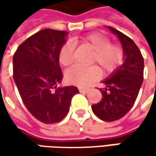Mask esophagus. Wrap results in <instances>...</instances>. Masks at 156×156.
Segmentation results:
<instances>
[{
  "label": "esophagus",
  "instance_id": "1",
  "mask_svg": "<svg viewBox=\"0 0 156 156\" xmlns=\"http://www.w3.org/2000/svg\"><path fill=\"white\" fill-rule=\"evenodd\" d=\"M78 90H79V92H80V93H87V92L88 91V89H87V88H83V87H79V88H78Z\"/></svg>",
  "mask_w": 156,
  "mask_h": 156
}]
</instances>
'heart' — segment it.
Here are the masks:
<instances>
[{"instance_id": "obj_1", "label": "heart", "mask_w": 156, "mask_h": 156, "mask_svg": "<svg viewBox=\"0 0 156 156\" xmlns=\"http://www.w3.org/2000/svg\"><path fill=\"white\" fill-rule=\"evenodd\" d=\"M75 43L87 45L94 50L91 63L98 64L103 71L114 70L123 60V49L119 46L111 44L108 37L100 33H91L75 40ZM75 43L66 41L59 49L58 60L63 66H69L74 61ZM99 71L97 67L73 66L65 74L66 80L78 87H87L98 77Z\"/></svg>"}]
</instances>
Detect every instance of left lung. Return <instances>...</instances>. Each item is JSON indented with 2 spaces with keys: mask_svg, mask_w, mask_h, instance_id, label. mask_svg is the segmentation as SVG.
I'll return each instance as SVG.
<instances>
[{
  "mask_svg": "<svg viewBox=\"0 0 156 156\" xmlns=\"http://www.w3.org/2000/svg\"><path fill=\"white\" fill-rule=\"evenodd\" d=\"M107 28L120 41L124 60L102 81L105 86L99 89L102 99L91 108L101 120L113 122L126 115L136 102L144 79V58L129 37L112 27Z\"/></svg>",
  "mask_w": 156,
  "mask_h": 156,
  "instance_id": "1",
  "label": "left lung"
}]
</instances>
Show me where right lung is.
Masks as SVG:
<instances>
[{
	"mask_svg": "<svg viewBox=\"0 0 156 156\" xmlns=\"http://www.w3.org/2000/svg\"><path fill=\"white\" fill-rule=\"evenodd\" d=\"M68 32L42 30L17 48L13 56V78L30 113L44 124L60 122L69 113L71 99L79 93L74 86L59 87L62 71L58 53Z\"/></svg>",
	"mask_w": 156,
	"mask_h": 156,
	"instance_id": "1",
	"label": "right lung"
}]
</instances>
